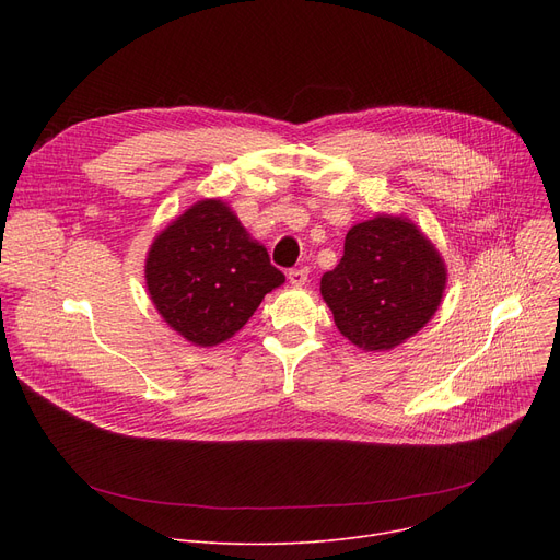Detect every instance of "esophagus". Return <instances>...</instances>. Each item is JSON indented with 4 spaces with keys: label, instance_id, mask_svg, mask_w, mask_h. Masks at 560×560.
I'll list each match as a JSON object with an SVG mask.
<instances>
[{
    "label": "esophagus",
    "instance_id": "1",
    "mask_svg": "<svg viewBox=\"0 0 560 560\" xmlns=\"http://www.w3.org/2000/svg\"><path fill=\"white\" fill-rule=\"evenodd\" d=\"M288 281L292 283V285H304L306 281H308V268H298V270H290L288 272Z\"/></svg>",
    "mask_w": 560,
    "mask_h": 560
}]
</instances>
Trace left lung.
Segmentation results:
<instances>
[{
	"mask_svg": "<svg viewBox=\"0 0 560 560\" xmlns=\"http://www.w3.org/2000/svg\"><path fill=\"white\" fill-rule=\"evenodd\" d=\"M447 265L424 231L378 213L345 235V254L319 281L338 331L365 351H390L435 315Z\"/></svg>",
	"mask_w": 560,
	"mask_h": 560,
	"instance_id": "1",
	"label": "left lung"
}]
</instances>
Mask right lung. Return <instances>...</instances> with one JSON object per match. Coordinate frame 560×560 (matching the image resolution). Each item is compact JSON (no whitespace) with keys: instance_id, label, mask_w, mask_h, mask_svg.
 Returning a JSON list of instances; mask_svg holds the SVG:
<instances>
[{"instance_id":"obj_1","label":"right lung","mask_w":560,"mask_h":560,"mask_svg":"<svg viewBox=\"0 0 560 560\" xmlns=\"http://www.w3.org/2000/svg\"><path fill=\"white\" fill-rule=\"evenodd\" d=\"M285 277L220 197L199 199L152 241L144 283L165 325L197 347L238 334Z\"/></svg>"}]
</instances>
